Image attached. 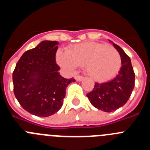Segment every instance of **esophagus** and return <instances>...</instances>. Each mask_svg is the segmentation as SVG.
Listing matches in <instances>:
<instances>
[{"label":"esophagus","mask_w":150,"mask_h":150,"mask_svg":"<svg viewBox=\"0 0 150 150\" xmlns=\"http://www.w3.org/2000/svg\"><path fill=\"white\" fill-rule=\"evenodd\" d=\"M83 76H79V75H77V76H76V77H75V79H76V81H81V80H83Z\"/></svg>","instance_id":"34e87169"}]
</instances>
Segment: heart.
Returning a JSON list of instances; mask_svg holds the SVG:
<instances>
[{
  "instance_id": "b5f03b06",
  "label": "heart",
  "mask_w": 150,
  "mask_h": 150,
  "mask_svg": "<svg viewBox=\"0 0 150 150\" xmlns=\"http://www.w3.org/2000/svg\"><path fill=\"white\" fill-rule=\"evenodd\" d=\"M56 58L61 66L71 71L85 66V72L97 82L110 79L121 67V57L117 50L105 43H79L68 49L67 52L59 51Z\"/></svg>"
}]
</instances>
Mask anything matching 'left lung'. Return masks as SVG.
Returning a JSON list of instances; mask_svg holds the SVG:
<instances>
[{
	"instance_id": "left-lung-1",
	"label": "left lung",
	"mask_w": 150,
	"mask_h": 150,
	"mask_svg": "<svg viewBox=\"0 0 150 150\" xmlns=\"http://www.w3.org/2000/svg\"><path fill=\"white\" fill-rule=\"evenodd\" d=\"M121 57L122 67L117 76L111 81L95 83L92 91L86 95L97 109L112 112L127 103L134 87L135 74L129 57L122 49L113 43Z\"/></svg>"
}]
</instances>
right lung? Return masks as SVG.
Returning a JSON list of instances; mask_svg holds the SVG:
<instances>
[{"label": "right lung", "instance_id": "right-lung-1", "mask_svg": "<svg viewBox=\"0 0 150 150\" xmlns=\"http://www.w3.org/2000/svg\"><path fill=\"white\" fill-rule=\"evenodd\" d=\"M59 43L42 41L26 51L13 73V91L20 105L37 116H51L59 110L66 88L74 79L62 77L55 62Z\"/></svg>", "mask_w": 150, "mask_h": 150}]
</instances>
